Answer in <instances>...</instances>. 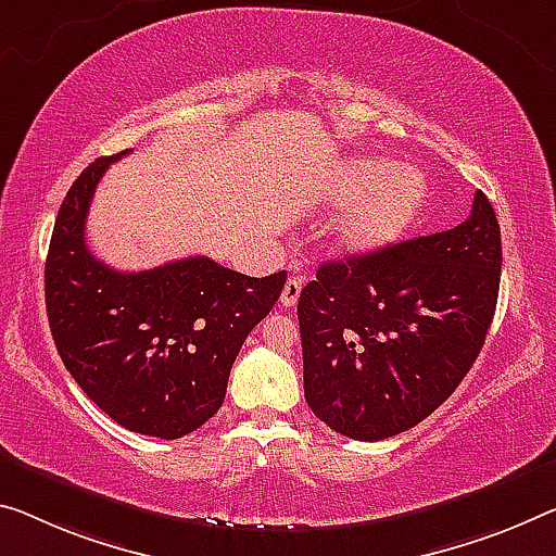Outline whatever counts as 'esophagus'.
Wrapping results in <instances>:
<instances>
[{"label": "esophagus", "instance_id": "1", "mask_svg": "<svg viewBox=\"0 0 556 556\" xmlns=\"http://www.w3.org/2000/svg\"><path fill=\"white\" fill-rule=\"evenodd\" d=\"M301 290H303L301 278H288L283 286V293H280V305L293 307L298 303V298H301Z\"/></svg>", "mask_w": 556, "mask_h": 556}]
</instances>
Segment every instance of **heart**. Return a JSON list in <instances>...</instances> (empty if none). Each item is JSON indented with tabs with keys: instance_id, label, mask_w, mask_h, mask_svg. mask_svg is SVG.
Masks as SVG:
<instances>
[{
	"instance_id": "b5f03b06",
	"label": "heart",
	"mask_w": 556,
	"mask_h": 556,
	"mask_svg": "<svg viewBox=\"0 0 556 556\" xmlns=\"http://www.w3.org/2000/svg\"><path fill=\"white\" fill-rule=\"evenodd\" d=\"M326 199L350 203L332 228L348 255H372L403 238L427 203V178L407 164L357 156L338 164L326 181Z\"/></svg>"
}]
</instances>
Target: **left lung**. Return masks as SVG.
<instances>
[{
  "label": "left lung",
  "instance_id": "obj_1",
  "mask_svg": "<svg viewBox=\"0 0 556 556\" xmlns=\"http://www.w3.org/2000/svg\"><path fill=\"white\" fill-rule=\"evenodd\" d=\"M500 273V224L482 191L455 228L323 263L298 301L313 415L363 442L422 422L480 355Z\"/></svg>",
  "mask_w": 556,
  "mask_h": 556
}]
</instances>
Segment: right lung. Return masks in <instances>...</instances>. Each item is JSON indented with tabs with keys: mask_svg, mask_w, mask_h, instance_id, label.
Listing matches in <instances>:
<instances>
[{
	"mask_svg": "<svg viewBox=\"0 0 556 556\" xmlns=\"http://www.w3.org/2000/svg\"><path fill=\"white\" fill-rule=\"evenodd\" d=\"M126 153L93 161L62 201L45 268L49 328L66 370L111 420L176 440L224 405L238 350L273 311L286 270L251 278L193 255L124 273L93 258L89 203Z\"/></svg>",
	"mask_w": 556,
	"mask_h": 556,
	"instance_id": "right-lung-1",
	"label": "right lung"
}]
</instances>
